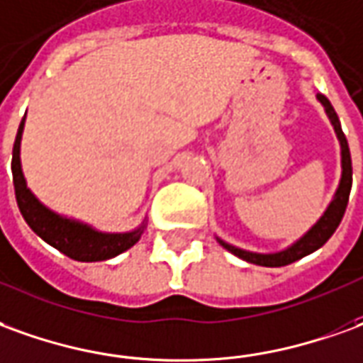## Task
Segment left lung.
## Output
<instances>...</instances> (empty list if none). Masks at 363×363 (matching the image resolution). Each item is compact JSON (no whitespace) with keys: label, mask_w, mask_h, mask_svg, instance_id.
<instances>
[{"label":"left lung","mask_w":363,"mask_h":363,"mask_svg":"<svg viewBox=\"0 0 363 363\" xmlns=\"http://www.w3.org/2000/svg\"><path fill=\"white\" fill-rule=\"evenodd\" d=\"M318 102L324 106V111L328 116V120L334 125V131H336V138L340 141V149H342V177H340V184L336 189V194L334 199L328 204V208L324 210V214L320 216V220L306 232L301 240H296L293 245H289L287 250L283 252H275V253H255V252H245V250H240L235 247L232 243L224 242L218 238V243L225 247L230 253L238 255L240 259L247 261V263H255V265H261V267H283V265H289L293 261L301 259L305 257L308 253L316 252L318 247H323L324 243L330 240V235L336 232V228L340 225L342 218H344V212H346V206H348V199H350V189H352V157H350V147L348 141H346V135L342 131L340 120L336 116V111L332 108V104L328 102V98L318 94L316 96Z\"/></svg>","instance_id":"left-lung-1"}]
</instances>
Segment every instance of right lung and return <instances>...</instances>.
Here are the masks:
<instances>
[{"mask_svg": "<svg viewBox=\"0 0 363 363\" xmlns=\"http://www.w3.org/2000/svg\"><path fill=\"white\" fill-rule=\"evenodd\" d=\"M23 125L25 123L21 121L13 143V159H11V163H13V186L17 206H19L25 222L29 224L33 232L43 238L49 245H52L55 250L76 261L111 259V257L129 250L131 245H135L143 234V230H145V222L133 232L108 234V232H98L92 225L82 224V222L72 220V218L60 216L45 204H40L39 199L27 186V181H25L21 171L19 151H21Z\"/></svg>", "mask_w": 363, "mask_h": 363, "instance_id": "1", "label": "right lung"}]
</instances>
